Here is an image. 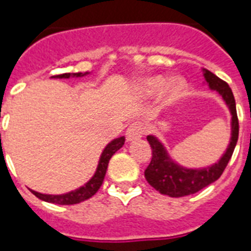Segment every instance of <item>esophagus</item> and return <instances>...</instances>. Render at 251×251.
Listing matches in <instances>:
<instances>
[{
	"mask_svg": "<svg viewBox=\"0 0 251 251\" xmlns=\"http://www.w3.org/2000/svg\"><path fill=\"white\" fill-rule=\"evenodd\" d=\"M143 134H145V126L141 122H133L126 130V139L127 142L137 141L143 137Z\"/></svg>",
	"mask_w": 251,
	"mask_h": 251,
	"instance_id": "1",
	"label": "esophagus"
}]
</instances>
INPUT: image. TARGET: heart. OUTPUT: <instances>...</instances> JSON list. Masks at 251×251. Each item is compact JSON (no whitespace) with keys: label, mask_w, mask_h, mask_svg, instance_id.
<instances>
[{"label":"heart","mask_w":251,"mask_h":251,"mask_svg":"<svg viewBox=\"0 0 251 251\" xmlns=\"http://www.w3.org/2000/svg\"><path fill=\"white\" fill-rule=\"evenodd\" d=\"M167 85V79L164 76H152L143 80L141 90L146 96H153V95L160 94ZM185 91V82L179 78H173L168 83L167 88L165 89V102H173L177 99L181 98V95Z\"/></svg>","instance_id":"obj_1"}]
</instances>
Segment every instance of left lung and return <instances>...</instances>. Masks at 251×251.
<instances>
[{
    "mask_svg": "<svg viewBox=\"0 0 251 251\" xmlns=\"http://www.w3.org/2000/svg\"><path fill=\"white\" fill-rule=\"evenodd\" d=\"M203 75L211 90L218 91L229 108L232 114V137H230L229 146L222 159L214 165L202 169H189L181 167L169 157L165 147L156 137L153 135L147 137V141L152 149V159L149 167L146 168V179L159 193L173 198L194 194L197 191L202 190L203 187L215 182L223 175V172L229 163L238 139L237 110H236V101L230 87L226 82L206 69H203Z\"/></svg>",
    "mask_w": 251,
    "mask_h": 251,
    "instance_id": "8db88e82",
    "label": "left lung"
}]
</instances>
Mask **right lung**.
<instances>
[{"instance_id":"right-lung-1","label":"right lung","mask_w":251,"mask_h":251,"mask_svg":"<svg viewBox=\"0 0 251 251\" xmlns=\"http://www.w3.org/2000/svg\"><path fill=\"white\" fill-rule=\"evenodd\" d=\"M88 74L86 73H65V74H60V75H54L53 78H70V76H84ZM125 143V137L116 138L113 141L110 142L109 145L106 146L104 151H102L100 160H99L98 169L95 172L94 177L84 183V186H80L79 189H76L74 191L66 193V194H60V195H49V194H41L37 191L31 190L33 195H36L37 198L41 201L49 203H56V204H76L86 201V199L91 198L92 195L96 194V191L100 189L104 177H105L106 168H108V163H109L110 157L113 156L114 153L117 152L118 150L121 149L122 146Z\"/></svg>"}]
</instances>
